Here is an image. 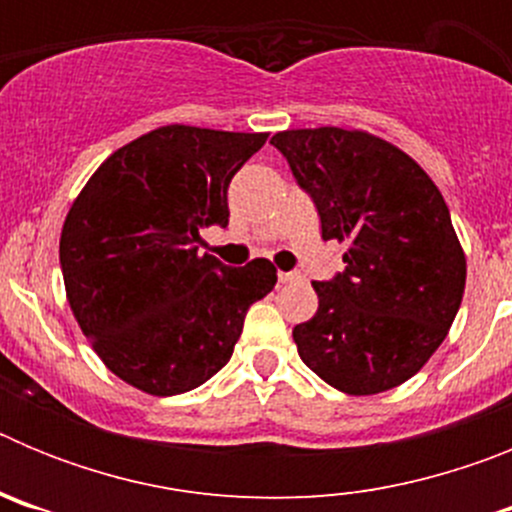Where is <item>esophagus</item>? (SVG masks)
<instances>
[{"instance_id":"obj_1","label":"esophagus","mask_w":512,"mask_h":512,"mask_svg":"<svg viewBox=\"0 0 512 512\" xmlns=\"http://www.w3.org/2000/svg\"><path fill=\"white\" fill-rule=\"evenodd\" d=\"M297 274L295 271H279V284H289V282H297Z\"/></svg>"}]
</instances>
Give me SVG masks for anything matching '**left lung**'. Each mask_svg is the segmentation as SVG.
I'll list each match as a JSON object with an SVG mask.
<instances>
[{"mask_svg":"<svg viewBox=\"0 0 512 512\" xmlns=\"http://www.w3.org/2000/svg\"><path fill=\"white\" fill-rule=\"evenodd\" d=\"M271 146L315 202L325 241H348L346 269L312 282L318 312L292 330L300 359L346 395L408 382L449 333L467 282L441 192L408 153L361 130H284Z\"/></svg>","mask_w":512,"mask_h":512,"instance_id":"8db88e82","label":"left lung"}]
</instances>
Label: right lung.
Segmentation results:
<instances>
[{
	"mask_svg": "<svg viewBox=\"0 0 512 512\" xmlns=\"http://www.w3.org/2000/svg\"><path fill=\"white\" fill-rule=\"evenodd\" d=\"M266 133L166 125L117 148L81 189L61 233L66 297L122 382L182 395L233 356L248 307L277 284L266 259L233 269L200 256L228 225V184Z\"/></svg>",
	"mask_w": 512,
	"mask_h": 512,
	"instance_id": "add662e5",
	"label": "right lung"
}]
</instances>
